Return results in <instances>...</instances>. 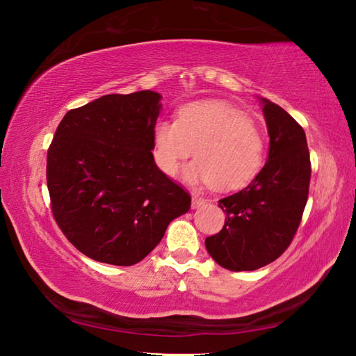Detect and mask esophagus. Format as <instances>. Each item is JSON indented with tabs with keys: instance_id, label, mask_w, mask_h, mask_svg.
Listing matches in <instances>:
<instances>
[{
	"instance_id": "1",
	"label": "esophagus",
	"mask_w": 356,
	"mask_h": 356,
	"mask_svg": "<svg viewBox=\"0 0 356 356\" xmlns=\"http://www.w3.org/2000/svg\"><path fill=\"white\" fill-rule=\"evenodd\" d=\"M202 204H206V200H204V197L197 196V195H193V196H191V207H193V209L201 207Z\"/></svg>"
}]
</instances>
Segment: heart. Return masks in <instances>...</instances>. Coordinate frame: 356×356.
Listing matches in <instances>:
<instances>
[{"label": "heart", "instance_id": "obj_1", "mask_svg": "<svg viewBox=\"0 0 356 356\" xmlns=\"http://www.w3.org/2000/svg\"><path fill=\"white\" fill-rule=\"evenodd\" d=\"M193 150L196 160L184 170L185 182L231 191L257 176L265 144L243 111L226 102L206 100L182 106L177 120H159L154 130V159L166 176H174Z\"/></svg>", "mask_w": 356, "mask_h": 356}]
</instances>
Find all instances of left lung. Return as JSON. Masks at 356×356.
<instances>
[{
    "mask_svg": "<svg viewBox=\"0 0 356 356\" xmlns=\"http://www.w3.org/2000/svg\"><path fill=\"white\" fill-rule=\"evenodd\" d=\"M270 146L267 163L246 188L220 200L226 221L206 238L213 261L231 272L273 262L291 245L308 201L311 160L305 130L291 114L261 99Z\"/></svg>",
    "mask_w": 356,
    "mask_h": 356,
    "instance_id": "8db88e82",
    "label": "left lung"
}]
</instances>
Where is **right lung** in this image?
Listing matches in <instances>:
<instances>
[{
	"label": "right lung",
	"mask_w": 356,
	"mask_h": 356,
	"mask_svg": "<svg viewBox=\"0 0 356 356\" xmlns=\"http://www.w3.org/2000/svg\"><path fill=\"white\" fill-rule=\"evenodd\" d=\"M154 91L108 94L70 110L47 154L51 212L83 254L111 265L143 261L191 197L159 170Z\"/></svg>",
	"instance_id": "obj_1"
}]
</instances>
